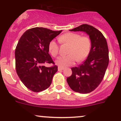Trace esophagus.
<instances>
[{
	"label": "esophagus",
	"instance_id": "1",
	"mask_svg": "<svg viewBox=\"0 0 121 121\" xmlns=\"http://www.w3.org/2000/svg\"><path fill=\"white\" fill-rule=\"evenodd\" d=\"M64 68H63V67H61V66H59V67H58V70H59V71L62 70H64Z\"/></svg>",
	"mask_w": 121,
	"mask_h": 121
}]
</instances>
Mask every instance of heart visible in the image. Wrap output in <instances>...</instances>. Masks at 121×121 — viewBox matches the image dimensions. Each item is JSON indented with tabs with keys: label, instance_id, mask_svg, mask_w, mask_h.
<instances>
[{
	"label": "heart",
	"instance_id": "b5f03b06",
	"mask_svg": "<svg viewBox=\"0 0 121 121\" xmlns=\"http://www.w3.org/2000/svg\"><path fill=\"white\" fill-rule=\"evenodd\" d=\"M60 43L70 45L69 55L61 56L56 60L57 65L61 67L70 66L77 61L84 60L89 54L91 49V41L87 36H82L77 33L68 32L59 37ZM48 49L53 56L56 57L59 53V47L55 40H51L48 45Z\"/></svg>",
	"mask_w": 121,
	"mask_h": 121
}]
</instances>
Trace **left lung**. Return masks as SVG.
<instances>
[{"label": "left lung", "mask_w": 121, "mask_h": 121, "mask_svg": "<svg viewBox=\"0 0 121 121\" xmlns=\"http://www.w3.org/2000/svg\"><path fill=\"white\" fill-rule=\"evenodd\" d=\"M69 30L85 32L91 40V49L87 59L77 67L72 68V74L66 78L69 87L73 91L89 93L100 84L109 64L106 40L99 30L88 24H82Z\"/></svg>", "instance_id": "obj_1"}]
</instances>
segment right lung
<instances>
[{
  "mask_svg": "<svg viewBox=\"0 0 121 121\" xmlns=\"http://www.w3.org/2000/svg\"><path fill=\"white\" fill-rule=\"evenodd\" d=\"M61 32L33 28L26 30L18 41L15 52L16 73L30 91L40 92L51 85L57 66L46 67L44 64H55L49 54L48 45Z\"/></svg>",
  "mask_w": 121,
  "mask_h": 121,
  "instance_id": "add662e5",
  "label": "right lung"
}]
</instances>
